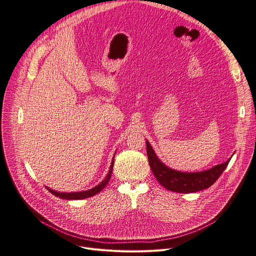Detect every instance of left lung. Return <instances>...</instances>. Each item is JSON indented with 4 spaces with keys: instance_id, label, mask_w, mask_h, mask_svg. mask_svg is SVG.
Here are the masks:
<instances>
[{
    "instance_id": "1",
    "label": "left lung",
    "mask_w": 256,
    "mask_h": 256,
    "mask_svg": "<svg viewBox=\"0 0 256 256\" xmlns=\"http://www.w3.org/2000/svg\"><path fill=\"white\" fill-rule=\"evenodd\" d=\"M146 144V154L148 158V164L156 176L157 181L170 191L178 193H192L198 192L212 186L221 174L226 168L230 158L224 163L218 164L216 166L198 172H184L172 170L166 166L157 157L152 146L148 140Z\"/></svg>"
}]
</instances>
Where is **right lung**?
<instances>
[{
	"label": "right lung",
	"mask_w": 256,
	"mask_h": 256,
	"mask_svg": "<svg viewBox=\"0 0 256 256\" xmlns=\"http://www.w3.org/2000/svg\"><path fill=\"white\" fill-rule=\"evenodd\" d=\"M114 159L112 158L108 176L104 178L102 182H100V184H98L97 186H95L92 189H88V190H86V191H80V192H58V191L52 190L48 187H45V188H46L52 194L56 195V198H60L62 200H84V198H88L94 196V195L99 193L105 186L108 185L110 178H112V170H114Z\"/></svg>",
	"instance_id": "1"
}]
</instances>
